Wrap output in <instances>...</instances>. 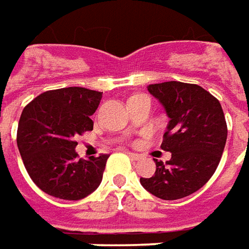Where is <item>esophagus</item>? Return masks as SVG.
<instances>
[{"label":"esophagus","mask_w":249,"mask_h":249,"mask_svg":"<svg viewBox=\"0 0 249 249\" xmlns=\"http://www.w3.org/2000/svg\"><path fill=\"white\" fill-rule=\"evenodd\" d=\"M127 154H129L130 158L134 159V160H139V159H141V155H140V154H136V152H130V151H127Z\"/></svg>","instance_id":"34e87169"}]
</instances>
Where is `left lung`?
Masks as SVG:
<instances>
[{
  "instance_id": "1",
  "label": "left lung",
  "mask_w": 249,
  "mask_h": 249,
  "mask_svg": "<svg viewBox=\"0 0 249 249\" xmlns=\"http://www.w3.org/2000/svg\"><path fill=\"white\" fill-rule=\"evenodd\" d=\"M148 91L166 110L169 124L160 148L172 158L155 160L152 177L140 183L160 199H180L198 191L215 173L227 139L220 102L201 86L181 82L149 84Z\"/></svg>"
}]
</instances>
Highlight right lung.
Returning a JSON list of instances; mask_svg holds the SVG:
<instances>
[{"label":"right lung","mask_w":249,"mask_h":249,"mask_svg":"<svg viewBox=\"0 0 249 249\" xmlns=\"http://www.w3.org/2000/svg\"><path fill=\"white\" fill-rule=\"evenodd\" d=\"M102 92L83 87L45 91L24 107L18 148L34 184L48 196L77 201L101 184L109 155L79 158L76 137L92 130Z\"/></svg>","instance_id":"add662e5"}]
</instances>
